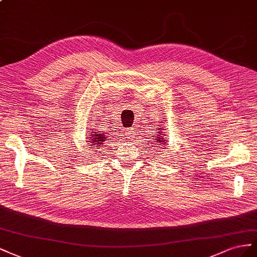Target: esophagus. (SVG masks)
Masks as SVG:
<instances>
[{
    "mask_svg": "<svg viewBox=\"0 0 257 257\" xmlns=\"http://www.w3.org/2000/svg\"><path fill=\"white\" fill-rule=\"evenodd\" d=\"M126 135L130 138V137H134L136 134H135V129L134 128H129L126 130Z\"/></svg>",
    "mask_w": 257,
    "mask_h": 257,
    "instance_id": "esophagus-1",
    "label": "esophagus"
}]
</instances>
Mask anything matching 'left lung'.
Masks as SVG:
<instances>
[{
    "instance_id": "1",
    "label": "left lung",
    "mask_w": 257,
    "mask_h": 257,
    "mask_svg": "<svg viewBox=\"0 0 257 257\" xmlns=\"http://www.w3.org/2000/svg\"><path fill=\"white\" fill-rule=\"evenodd\" d=\"M157 129L159 131H157V133H154V134H155V136H153V138H155V142L157 143V145L159 146V148L160 149H164V148H166V146H167L166 143L168 142L166 139L164 138V136H165V134L163 133L164 127H157Z\"/></svg>"
}]
</instances>
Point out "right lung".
<instances>
[{"instance_id": "add662e5", "label": "right lung", "mask_w": 257, "mask_h": 257, "mask_svg": "<svg viewBox=\"0 0 257 257\" xmlns=\"http://www.w3.org/2000/svg\"><path fill=\"white\" fill-rule=\"evenodd\" d=\"M89 135H87V136H89V137H87V139H86V141L88 142V143H90L89 144V146H92L91 149H101V145L103 144V142L106 140L107 139V137L108 136H106L107 134H105V133H103V131H98V130H94V131H89ZM96 152V151H94Z\"/></svg>"}]
</instances>
